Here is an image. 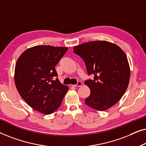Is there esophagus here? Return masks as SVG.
<instances>
[{
  "instance_id": "34e87169",
  "label": "esophagus",
  "mask_w": 146,
  "mask_h": 146,
  "mask_svg": "<svg viewBox=\"0 0 146 146\" xmlns=\"http://www.w3.org/2000/svg\"><path fill=\"white\" fill-rule=\"evenodd\" d=\"M82 85V82L78 81V82H77L76 84L73 85V86H75V87H80V86H81Z\"/></svg>"
}]
</instances>
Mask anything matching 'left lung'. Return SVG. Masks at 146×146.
<instances>
[{
	"mask_svg": "<svg viewBox=\"0 0 146 146\" xmlns=\"http://www.w3.org/2000/svg\"><path fill=\"white\" fill-rule=\"evenodd\" d=\"M74 52L83 59L88 75L94 76L84 82L90 90L86 104L98 111L115 105L124 94L130 77L124 52L115 44L103 40L76 46Z\"/></svg>",
	"mask_w": 146,
	"mask_h": 146,
	"instance_id": "1",
	"label": "left lung"
}]
</instances>
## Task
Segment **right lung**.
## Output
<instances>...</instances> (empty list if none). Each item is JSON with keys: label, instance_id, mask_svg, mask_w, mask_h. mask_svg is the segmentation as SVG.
<instances>
[{"label": "right lung", "instance_id": "add662e5", "mask_svg": "<svg viewBox=\"0 0 146 146\" xmlns=\"http://www.w3.org/2000/svg\"><path fill=\"white\" fill-rule=\"evenodd\" d=\"M67 50L66 47L36 46L24 52L16 63L17 90L27 104L39 112L55 111L68 90L60 82L55 69Z\"/></svg>", "mask_w": 146, "mask_h": 146}]
</instances>
